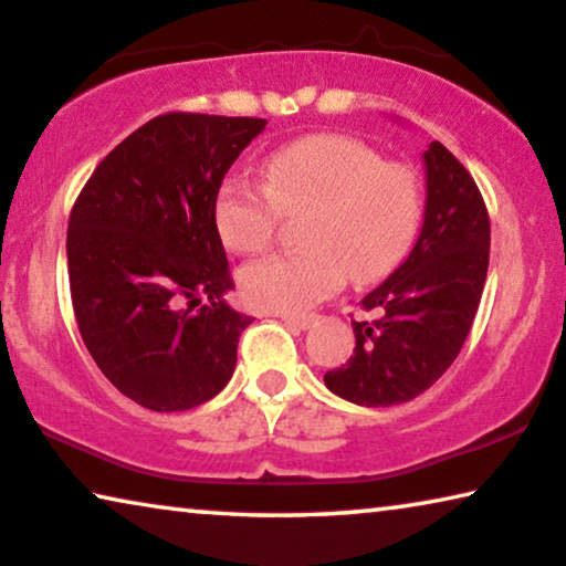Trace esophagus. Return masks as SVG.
Instances as JSON below:
<instances>
[{
	"mask_svg": "<svg viewBox=\"0 0 566 566\" xmlns=\"http://www.w3.org/2000/svg\"><path fill=\"white\" fill-rule=\"evenodd\" d=\"M284 325H290V328H297V331H307L310 325L315 323V315H282Z\"/></svg>",
	"mask_w": 566,
	"mask_h": 566,
	"instance_id": "1",
	"label": "esophagus"
}]
</instances>
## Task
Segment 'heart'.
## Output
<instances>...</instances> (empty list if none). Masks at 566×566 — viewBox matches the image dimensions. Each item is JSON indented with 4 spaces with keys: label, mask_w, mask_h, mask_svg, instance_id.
<instances>
[{
    "label": "heart",
    "mask_w": 566,
    "mask_h": 566,
    "mask_svg": "<svg viewBox=\"0 0 566 566\" xmlns=\"http://www.w3.org/2000/svg\"><path fill=\"white\" fill-rule=\"evenodd\" d=\"M264 187L230 177L214 195V226L235 253L272 243L280 214L305 212L302 251L274 253L241 272L249 305L272 313H305L346 284L385 276L416 238L423 192L405 164L346 135H305L266 156Z\"/></svg>",
    "instance_id": "b5f03b06"
}]
</instances>
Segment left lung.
<instances>
[{
  "instance_id": "8db88e82",
  "label": "left lung",
  "mask_w": 566,
  "mask_h": 566,
  "mask_svg": "<svg viewBox=\"0 0 566 566\" xmlns=\"http://www.w3.org/2000/svg\"><path fill=\"white\" fill-rule=\"evenodd\" d=\"M423 226L400 266L361 300L377 313L352 323L356 348L325 387L364 408L423 395L457 359L480 307L490 218L474 179L439 140L423 150Z\"/></svg>"
}]
</instances>
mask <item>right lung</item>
Wrapping results in <instances>:
<instances>
[{"label": "right lung", "instance_id": "1", "mask_svg": "<svg viewBox=\"0 0 566 566\" xmlns=\"http://www.w3.org/2000/svg\"><path fill=\"white\" fill-rule=\"evenodd\" d=\"M259 117L169 113L107 154L69 218L74 315L102 374L156 412L212 400L251 325L230 307L214 195Z\"/></svg>", "mask_w": 566, "mask_h": 566}]
</instances>
